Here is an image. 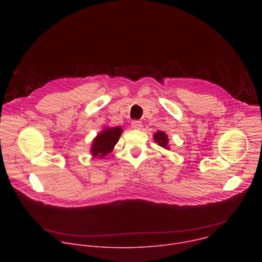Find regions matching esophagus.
Masks as SVG:
<instances>
[{"label": "esophagus", "mask_w": 262, "mask_h": 262, "mask_svg": "<svg viewBox=\"0 0 262 262\" xmlns=\"http://www.w3.org/2000/svg\"><path fill=\"white\" fill-rule=\"evenodd\" d=\"M132 127L135 129H141L142 127V122L140 120H134L132 122Z\"/></svg>", "instance_id": "1"}]
</instances>
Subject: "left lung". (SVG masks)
<instances>
[{"mask_svg":"<svg viewBox=\"0 0 262 262\" xmlns=\"http://www.w3.org/2000/svg\"><path fill=\"white\" fill-rule=\"evenodd\" d=\"M154 139H155V141H156L161 147L166 148V149H169V147H168V142H169V140H168L167 135H166L164 132H161V130L157 132V133L154 135Z\"/></svg>","mask_w":262,"mask_h":262,"instance_id":"1","label":"left lung"}]
</instances>
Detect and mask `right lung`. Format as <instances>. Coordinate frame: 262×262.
<instances>
[{"label":"right lung","mask_w":262,"mask_h":262,"mask_svg":"<svg viewBox=\"0 0 262 262\" xmlns=\"http://www.w3.org/2000/svg\"><path fill=\"white\" fill-rule=\"evenodd\" d=\"M123 129L120 126L116 127H105L100 132L92 142L91 155L93 157L103 158L113 150L114 146L117 144Z\"/></svg>","instance_id":"add662e5"}]
</instances>
